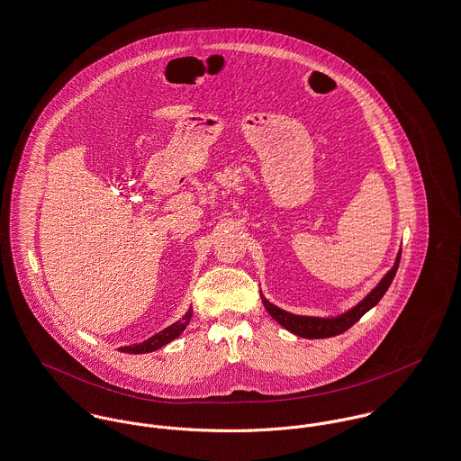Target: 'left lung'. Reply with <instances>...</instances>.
<instances>
[{"instance_id": "obj_1", "label": "left lung", "mask_w": 461, "mask_h": 461, "mask_svg": "<svg viewBox=\"0 0 461 461\" xmlns=\"http://www.w3.org/2000/svg\"><path fill=\"white\" fill-rule=\"evenodd\" d=\"M400 259H402V251L396 258L394 267L384 276V279L376 285V288L362 301L358 303L357 306L352 307L350 311L336 316V318H314V316H299V314H292L288 311H283L274 304H270L265 297H261L263 306L268 311V314L281 323L286 330L303 336V338H309V339H321V338H332L338 334H343L345 330H348L354 323H357L358 320L371 309L380 303V299L385 295V292L389 290L396 270L400 267Z\"/></svg>"}]
</instances>
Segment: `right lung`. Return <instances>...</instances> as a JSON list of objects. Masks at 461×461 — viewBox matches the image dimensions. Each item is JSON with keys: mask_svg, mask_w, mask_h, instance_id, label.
Masks as SVG:
<instances>
[{"mask_svg": "<svg viewBox=\"0 0 461 461\" xmlns=\"http://www.w3.org/2000/svg\"><path fill=\"white\" fill-rule=\"evenodd\" d=\"M191 316H193V311L189 309V311L184 314L182 320H178V321H175L173 325L166 327L164 330H160L158 334H155L150 339H147V341H143V343H140V345L123 347V348H120V352H125V354H147V352L158 350L160 347L167 345L169 341H173L175 338H178V336L185 330V327L189 325Z\"/></svg>", "mask_w": 461, "mask_h": 461, "instance_id": "add662e5", "label": "right lung"}]
</instances>
